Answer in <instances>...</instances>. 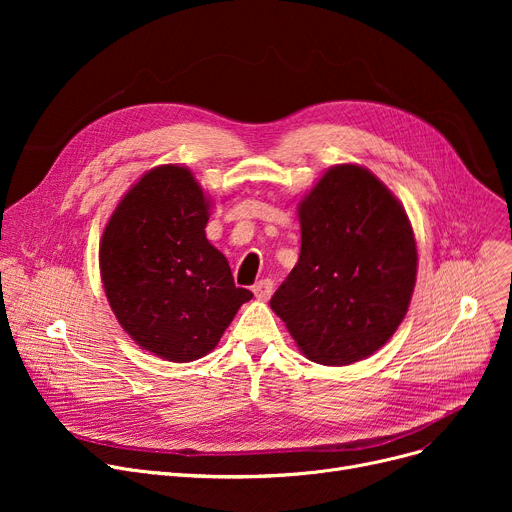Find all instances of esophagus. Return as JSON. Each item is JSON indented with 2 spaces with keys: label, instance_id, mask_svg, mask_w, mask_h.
<instances>
[{
  "label": "esophagus",
  "instance_id": "esophagus-1",
  "mask_svg": "<svg viewBox=\"0 0 512 512\" xmlns=\"http://www.w3.org/2000/svg\"><path fill=\"white\" fill-rule=\"evenodd\" d=\"M272 290H274V282L270 280V278H263V280H259L255 286H253V292H255V297L257 299H261V301H265V299H270V294H272Z\"/></svg>",
  "mask_w": 512,
  "mask_h": 512
}]
</instances>
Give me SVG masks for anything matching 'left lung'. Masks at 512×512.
Segmentation results:
<instances>
[{
    "label": "left lung",
    "mask_w": 512,
    "mask_h": 512,
    "mask_svg": "<svg viewBox=\"0 0 512 512\" xmlns=\"http://www.w3.org/2000/svg\"><path fill=\"white\" fill-rule=\"evenodd\" d=\"M301 255L270 305L321 365L373 355L405 319L417 245L402 203L367 168H330L299 203Z\"/></svg>",
    "instance_id": "obj_1"
}]
</instances>
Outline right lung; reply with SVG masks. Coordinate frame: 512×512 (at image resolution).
<instances>
[{"instance_id":"right-lung-1","label":"right lung","mask_w":512,"mask_h":512,"mask_svg":"<svg viewBox=\"0 0 512 512\" xmlns=\"http://www.w3.org/2000/svg\"><path fill=\"white\" fill-rule=\"evenodd\" d=\"M209 197L193 172L166 164L122 197L99 245L114 315L145 351L174 363L205 357L242 303L228 259L205 236Z\"/></svg>"}]
</instances>
